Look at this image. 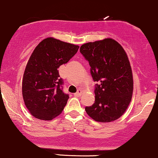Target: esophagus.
I'll return each mask as SVG.
<instances>
[{
  "label": "esophagus",
  "mask_w": 158,
  "mask_h": 158,
  "mask_svg": "<svg viewBox=\"0 0 158 158\" xmlns=\"http://www.w3.org/2000/svg\"><path fill=\"white\" fill-rule=\"evenodd\" d=\"M82 90L81 89H78L77 91V92H76V93H75L74 94V95L75 96H76V97H79V96H81V94H82Z\"/></svg>",
  "instance_id": "obj_1"
}]
</instances>
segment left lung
<instances>
[{"label":"left lung","instance_id":"1","mask_svg":"<svg viewBox=\"0 0 158 158\" xmlns=\"http://www.w3.org/2000/svg\"><path fill=\"white\" fill-rule=\"evenodd\" d=\"M80 52L89 61L94 81L98 82L94 104L85 108L87 114L101 123L118 119L127 109L133 93L132 70L127 52L110 38L83 44Z\"/></svg>","mask_w":158,"mask_h":158}]
</instances>
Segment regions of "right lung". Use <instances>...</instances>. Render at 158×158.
Masks as SVG:
<instances>
[{
  "label": "right lung",
  "mask_w": 158,
  "mask_h": 158,
  "mask_svg": "<svg viewBox=\"0 0 158 158\" xmlns=\"http://www.w3.org/2000/svg\"><path fill=\"white\" fill-rule=\"evenodd\" d=\"M79 46L54 38L44 39L31 53L23 73L22 94L35 118L52 120L62 112L69 95L63 92L57 69L77 53Z\"/></svg>",
  "instance_id": "right-lung-1"
}]
</instances>
